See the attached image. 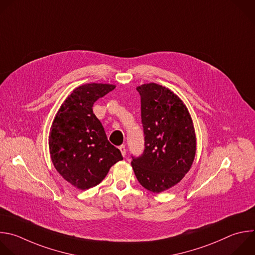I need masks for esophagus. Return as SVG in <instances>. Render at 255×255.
Returning <instances> with one entry per match:
<instances>
[{"label": "esophagus", "mask_w": 255, "mask_h": 255, "mask_svg": "<svg viewBox=\"0 0 255 255\" xmlns=\"http://www.w3.org/2000/svg\"><path fill=\"white\" fill-rule=\"evenodd\" d=\"M119 149H120V151H121L122 156H125V155H126V148H125V145L119 146Z\"/></svg>", "instance_id": "34e87169"}]
</instances>
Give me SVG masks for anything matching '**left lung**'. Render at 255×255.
Masks as SVG:
<instances>
[{"mask_svg":"<svg viewBox=\"0 0 255 255\" xmlns=\"http://www.w3.org/2000/svg\"><path fill=\"white\" fill-rule=\"evenodd\" d=\"M145 149L132 157L139 183L160 193L179 183L190 170L196 153V136L189 111L170 89L156 83L138 86Z\"/></svg>","mask_w":255,"mask_h":255,"instance_id":"obj_1","label":"left lung"}]
</instances>
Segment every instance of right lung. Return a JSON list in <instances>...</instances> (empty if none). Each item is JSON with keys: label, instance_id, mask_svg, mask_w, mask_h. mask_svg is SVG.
I'll use <instances>...</instances> for the list:
<instances>
[{"label": "right lung", "instance_id": "obj_1", "mask_svg": "<svg viewBox=\"0 0 255 255\" xmlns=\"http://www.w3.org/2000/svg\"><path fill=\"white\" fill-rule=\"evenodd\" d=\"M115 85L90 83L73 90L58 110L49 134L52 162L59 174L80 190L98 185L122 160L93 113V104Z\"/></svg>", "mask_w": 255, "mask_h": 255}]
</instances>
